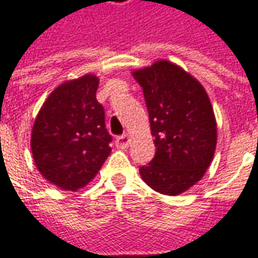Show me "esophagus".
I'll return each instance as SVG.
<instances>
[{"label": "esophagus", "mask_w": 258, "mask_h": 258, "mask_svg": "<svg viewBox=\"0 0 258 258\" xmlns=\"http://www.w3.org/2000/svg\"><path fill=\"white\" fill-rule=\"evenodd\" d=\"M130 141L131 140H130V137L127 134L120 135V137L116 138V146L120 148V149H125V148H128Z\"/></svg>", "instance_id": "obj_1"}]
</instances>
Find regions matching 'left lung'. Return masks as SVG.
Wrapping results in <instances>:
<instances>
[{
  "label": "left lung",
  "mask_w": 258,
  "mask_h": 258,
  "mask_svg": "<svg viewBox=\"0 0 258 258\" xmlns=\"http://www.w3.org/2000/svg\"><path fill=\"white\" fill-rule=\"evenodd\" d=\"M144 90L155 157L141 178L159 194H184L203 178L217 146V121L205 87L166 59L133 70Z\"/></svg>",
  "instance_id": "left-lung-1"
}]
</instances>
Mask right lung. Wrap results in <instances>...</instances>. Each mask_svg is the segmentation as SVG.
<instances>
[{
	"label": "right lung",
	"instance_id": "right-lung-1",
	"mask_svg": "<svg viewBox=\"0 0 258 258\" xmlns=\"http://www.w3.org/2000/svg\"><path fill=\"white\" fill-rule=\"evenodd\" d=\"M98 85L91 73L64 81L48 95L33 124L37 170L60 189L77 190L91 182L112 152Z\"/></svg>",
	"mask_w": 258,
	"mask_h": 258
}]
</instances>
